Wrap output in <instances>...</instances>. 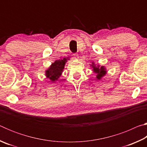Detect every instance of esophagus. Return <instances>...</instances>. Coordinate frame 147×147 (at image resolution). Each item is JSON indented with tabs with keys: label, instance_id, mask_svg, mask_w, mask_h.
I'll use <instances>...</instances> for the list:
<instances>
[{
	"label": "esophagus",
	"instance_id": "34e87169",
	"mask_svg": "<svg viewBox=\"0 0 147 147\" xmlns=\"http://www.w3.org/2000/svg\"><path fill=\"white\" fill-rule=\"evenodd\" d=\"M73 56H74V58H75V59H78V54H76V53L73 54Z\"/></svg>",
	"mask_w": 147,
	"mask_h": 147
}]
</instances>
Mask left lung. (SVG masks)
Here are the masks:
<instances>
[{
  "label": "left lung",
  "instance_id": "obj_1",
  "mask_svg": "<svg viewBox=\"0 0 147 147\" xmlns=\"http://www.w3.org/2000/svg\"><path fill=\"white\" fill-rule=\"evenodd\" d=\"M94 65V63H93ZM92 65V67L93 68V71L94 73L97 74V75H96V78L97 79H100L103 76H104L106 73V71L105 70V69L103 66H102L101 67H100V66H95V65Z\"/></svg>",
  "mask_w": 147,
  "mask_h": 147
}]
</instances>
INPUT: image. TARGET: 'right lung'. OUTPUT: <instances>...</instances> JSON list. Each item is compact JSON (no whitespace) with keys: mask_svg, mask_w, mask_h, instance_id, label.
<instances>
[{"mask_svg":"<svg viewBox=\"0 0 147 147\" xmlns=\"http://www.w3.org/2000/svg\"><path fill=\"white\" fill-rule=\"evenodd\" d=\"M66 61L67 59L65 58L54 61V63L52 64L48 70L46 71V76L47 78L51 80V82L56 81L61 74Z\"/></svg>","mask_w":147,"mask_h":147,"instance_id":"obj_1","label":"right lung"}]
</instances>
